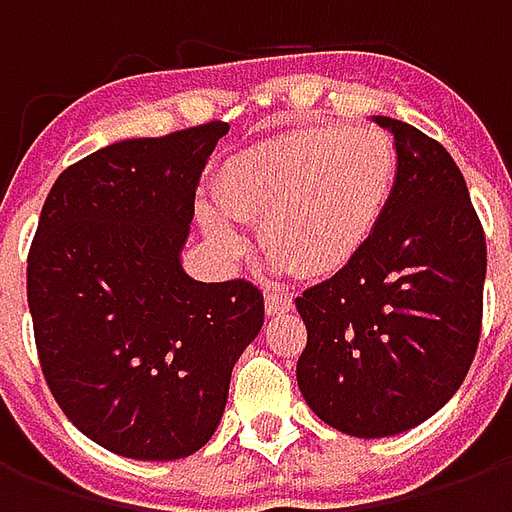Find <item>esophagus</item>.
<instances>
[{
    "label": "esophagus",
    "mask_w": 512,
    "mask_h": 512,
    "mask_svg": "<svg viewBox=\"0 0 512 512\" xmlns=\"http://www.w3.org/2000/svg\"><path fill=\"white\" fill-rule=\"evenodd\" d=\"M293 310V296L288 293H268L266 296V315L274 318V315H282V312Z\"/></svg>",
    "instance_id": "esophagus-1"
}]
</instances>
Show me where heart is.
<instances>
[{"mask_svg":"<svg viewBox=\"0 0 512 512\" xmlns=\"http://www.w3.org/2000/svg\"><path fill=\"white\" fill-rule=\"evenodd\" d=\"M395 169V145L381 128H307L230 158L216 178L219 205L200 202L197 222L227 257L249 246L233 219L260 224L274 263L299 277H332L376 233Z\"/></svg>","mask_w":512,"mask_h":512,"instance_id":"1","label":"heart"}]
</instances>
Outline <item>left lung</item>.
<instances>
[{"mask_svg": "<svg viewBox=\"0 0 512 512\" xmlns=\"http://www.w3.org/2000/svg\"><path fill=\"white\" fill-rule=\"evenodd\" d=\"M373 123L397 153L384 219L351 266L296 299L307 326L301 395L356 439L417 428L458 392L480 340L485 285L483 227L450 153L408 123Z\"/></svg>", "mask_w": 512, "mask_h": 512, "instance_id": "obj_1", "label": "left lung"}]
</instances>
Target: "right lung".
Masks as SVG:
<instances>
[{
  "label": "right lung",
  "mask_w": 512,
  "mask_h": 512,
  "mask_svg": "<svg viewBox=\"0 0 512 512\" xmlns=\"http://www.w3.org/2000/svg\"><path fill=\"white\" fill-rule=\"evenodd\" d=\"M227 128L101 147L62 172L40 211L27 299L43 376L62 414L123 458L205 447L263 329L255 285L183 268L194 194Z\"/></svg>",
  "instance_id": "1"
}]
</instances>
